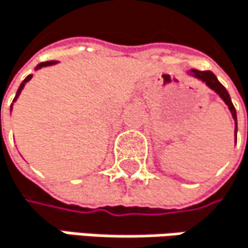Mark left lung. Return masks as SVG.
<instances>
[{"mask_svg": "<svg viewBox=\"0 0 248 248\" xmlns=\"http://www.w3.org/2000/svg\"><path fill=\"white\" fill-rule=\"evenodd\" d=\"M189 73H191L194 78H197V79H200L202 82H204V83L210 88V90H213L216 94H219V97L225 101V104L229 107V110H231L232 117H234V120H235V125H237V111H235V107H234V104H232V101H231V97H229L228 91L225 90V86L217 80V78L215 76V73H212L210 70L202 72V70H197V69L189 70ZM235 137H237V126H235Z\"/></svg>", "mask_w": 248, "mask_h": 248, "instance_id": "left-lung-1", "label": "left lung"}]
</instances>
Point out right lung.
I'll return each mask as SVG.
<instances>
[{"label": "right lung", "instance_id": "obj_1", "mask_svg": "<svg viewBox=\"0 0 248 248\" xmlns=\"http://www.w3.org/2000/svg\"><path fill=\"white\" fill-rule=\"evenodd\" d=\"M57 62H54V60H51V62H44V63H39L38 66H36V69H41V67H45V66H51V64H56ZM31 78H32V75H29L23 82H22V85L19 86V90H17V94H16V97H14V101L17 100V97L20 95V93H22V90H23V86H25V83L28 82V80H31ZM13 106V104H11ZM1 114V113H0ZM0 126H1V119H0Z\"/></svg>", "mask_w": 248, "mask_h": 248}]
</instances>
